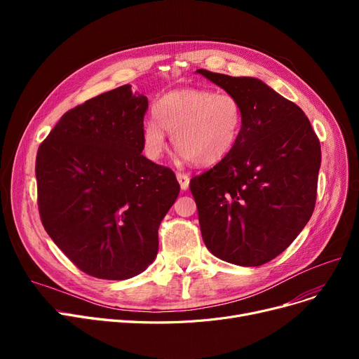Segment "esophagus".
<instances>
[{
  "label": "esophagus",
  "mask_w": 359,
  "mask_h": 359,
  "mask_svg": "<svg viewBox=\"0 0 359 359\" xmlns=\"http://www.w3.org/2000/svg\"><path fill=\"white\" fill-rule=\"evenodd\" d=\"M176 177H177L179 183H180L182 191H187V189H189V182H191L189 175H186V173H177Z\"/></svg>",
  "instance_id": "34e87169"
}]
</instances>
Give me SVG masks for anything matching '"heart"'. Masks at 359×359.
Segmentation results:
<instances>
[{"label":"heart","instance_id":"heart-1","mask_svg":"<svg viewBox=\"0 0 359 359\" xmlns=\"http://www.w3.org/2000/svg\"><path fill=\"white\" fill-rule=\"evenodd\" d=\"M156 118L145 121L142 141L149 158L165 149V132L184 161L214 165L227 157L240 135L243 109L230 93L182 88L167 93L156 106Z\"/></svg>","mask_w":359,"mask_h":359}]
</instances>
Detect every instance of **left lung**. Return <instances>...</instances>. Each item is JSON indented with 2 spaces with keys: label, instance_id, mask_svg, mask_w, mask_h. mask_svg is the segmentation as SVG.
Masks as SVG:
<instances>
[{
  "label": "left lung",
  "instance_id": "8db88e82",
  "mask_svg": "<svg viewBox=\"0 0 359 359\" xmlns=\"http://www.w3.org/2000/svg\"><path fill=\"white\" fill-rule=\"evenodd\" d=\"M196 72L243 109L231 153L191 180L202 238L225 262L260 266L290 246L314 211L320 142L306 113L262 80Z\"/></svg>",
  "mask_w": 359,
  "mask_h": 359
}]
</instances>
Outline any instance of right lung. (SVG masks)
Masks as SVG:
<instances>
[{"instance_id":"1","label":"right lung","mask_w":359,"mask_h":359,"mask_svg":"<svg viewBox=\"0 0 359 359\" xmlns=\"http://www.w3.org/2000/svg\"><path fill=\"white\" fill-rule=\"evenodd\" d=\"M144 94L125 84L68 110L36 157L42 224L65 256L100 279L154 262L158 227L177 199L172 170L145 158Z\"/></svg>"}]
</instances>
